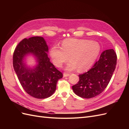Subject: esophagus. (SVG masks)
Instances as JSON below:
<instances>
[{
	"label": "esophagus",
	"mask_w": 129,
	"mask_h": 129,
	"mask_svg": "<svg viewBox=\"0 0 129 129\" xmlns=\"http://www.w3.org/2000/svg\"><path fill=\"white\" fill-rule=\"evenodd\" d=\"M70 75L69 73H63V76L64 77H67V76H69Z\"/></svg>",
	"instance_id": "1"
}]
</instances>
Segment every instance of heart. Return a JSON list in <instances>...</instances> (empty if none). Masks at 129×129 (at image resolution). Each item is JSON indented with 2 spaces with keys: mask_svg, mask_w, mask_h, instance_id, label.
<instances>
[{
  "mask_svg": "<svg viewBox=\"0 0 129 129\" xmlns=\"http://www.w3.org/2000/svg\"><path fill=\"white\" fill-rule=\"evenodd\" d=\"M101 47L96 41L79 39H68L63 41L61 48L56 45L50 50L54 64L61 67L69 59L66 69L73 71L78 68L80 72L90 68L100 55Z\"/></svg>",
  "mask_w": 129,
  "mask_h": 129,
  "instance_id": "obj_1",
  "label": "heart"
}]
</instances>
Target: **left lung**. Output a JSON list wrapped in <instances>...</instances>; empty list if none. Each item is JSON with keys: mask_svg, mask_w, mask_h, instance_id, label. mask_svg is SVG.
Segmentation results:
<instances>
[{"mask_svg": "<svg viewBox=\"0 0 129 129\" xmlns=\"http://www.w3.org/2000/svg\"><path fill=\"white\" fill-rule=\"evenodd\" d=\"M116 64L117 55L114 49L104 50L89 71L79 75L78 83L72 86L74 92L84 99L100 95L108 86Z\"/></svg>", "mask_w": 129, "mask_h": 129, "instance_id": "1", "label": "left lung"}]
</instances>
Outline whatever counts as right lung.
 Wrapping results in <instances>:
<instances>
[{"mask_svg":"<svg viewBox=\"0 0 129 129\" xmlns=\"http://www.w3.org/2000/svg\"><path fill=\"white\" fill-rule=\"evenodd\" d=\"M48 48L41 37L25 38L19 43L13 55V65L22 88L30 96L38 99L48 98L55 92L58 80L63 74L50 61ZM33 53L38 63L29 69L23 63L27 53Z\"/></svg>","mask_w":129,"mask_h":129,"instance_id":"right-lung-1","label":"right lung"}]
</instances>
